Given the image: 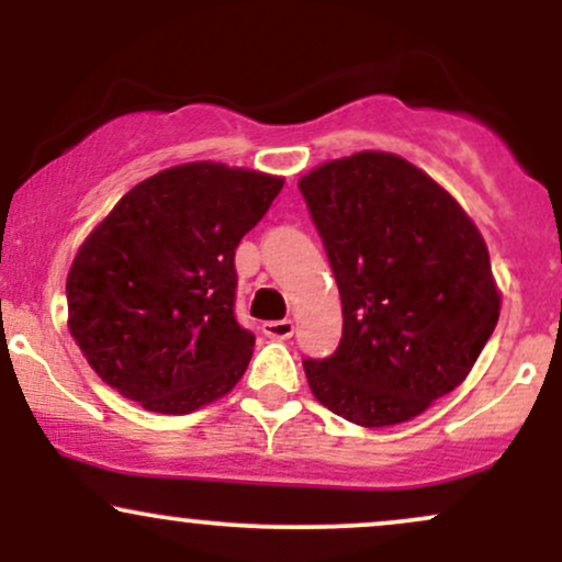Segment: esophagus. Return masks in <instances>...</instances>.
Returning <instances> with one entry per match:
<instances>
[{
	"label": "esophagus",
	"mask_w": 562,
	"mask_h": 562,
	"mask_svg": "<svg viewBox=\"0 0 562 562\" xmlns=\"http://www.w3.org/2000/svg\"><path fill=\"white\" fill-rule=\"evenodd\" d=\"M261 330L267 338H274V340H288L290 335H293L295 325L290 319H274V322H263Z\"/></svg>",
	"instance_id": "obj_1"
}]
</instances>
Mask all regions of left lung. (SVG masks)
I'll list each match as a JSON object with an SVG mask.
<instances>
[{"label":"left lung","instance_id":"obj_1","mask_svg":"<svg viewBox=\"0 0 562 562\" xmlns=\"http://www.w3.org/2000/svg\"><path fill=\"white\" fill-rule=\"evenodd\" d=\"M299 190L344 303L338 351L303 362L308 389L362 428L423 415L470 375L499 319L479 227L436 179L393 153L327 160Z\"/></svg>","mask_w":562,"mask_h":562}]
</instances>
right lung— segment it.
<instances>
[{
    "instance_id": "add662e5",
    "label": "right lung",
    "mask_w": 562,
    "mask_h": 562,
    "mask_svg": "<svg viewBox=\"0 0 562 562\" xmlns=\"http://www.w3.org/2000/svg\"><path fill=\"white\" fill-rule=\"evenodd\" d=\"M282 184L214 160L171 166L89 232L66 280L68 330L111 389L160 415L235 389L256 344L235 319V248Z\"/></svg>"
}]
</instances>
